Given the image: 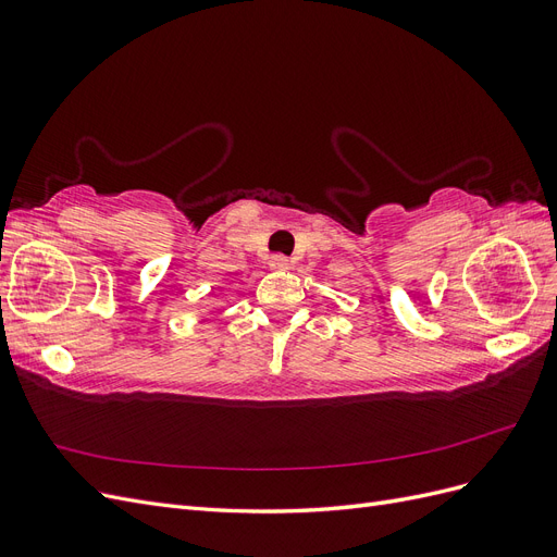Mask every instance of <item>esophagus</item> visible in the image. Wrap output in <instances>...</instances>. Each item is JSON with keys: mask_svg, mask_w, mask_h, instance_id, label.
Here are the masks:
<instances>
[{"mask_svg": "<svg viewBox=\"0 0 557 557\" xmlns=\"http://www.w3.org/2000/svg\"><path fill=\"white\" fill-rule=\"evenodd\" d=\"M269 267L276 269V272H283V269L290 267V260L285 256H272V260H269Z\"/></svg>", "mask_w": 557, "mask_h": 557, "instance_id": "obj_1", "label": "esophagus"}]
</instances>
